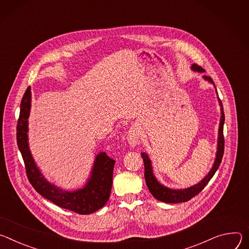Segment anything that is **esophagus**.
I'll return each instance as SVG.
<instances>
[{
  "mask_svg": "<svg viewBox=\"0 0 249 249\" xmlns=\"http://www.w3.org/2000/svg\"><path fill=\"white\" fill-rule=\"evenodd\" d=\"M140 130L136 126H131L127 132V137H126V141L128 142V144L131 147H135L140 144L141 141H140Z\"/></svg>",
  "mask_w": 249,
  "mask_h": 249,
  "instance_id": "1",
  "label": "esophagus"
}]
</instances>
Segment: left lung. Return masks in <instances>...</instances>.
I'll use <instances>...</instances> for the list:
<instances>
[{
	"label": "left lung",
	"mask_w": 249,
	"mask_h": 249,
	"mask_svg": "<svg viewBox=\"0 0 249 249\" xmlns=\"http://www.w3.org/2000/svg\"><path fill=\"white\" fill-rule=\"evenodd\" d=\"M191 69L193 71L200 72V73L205 72V70L202 67L198 66L197 64H192ZM203 79L208 81L209 83H211L212 85H213L216 95H217V91H216V88L214 86V83H213V79L209 76H203ZM217 101H218V105L220 107V120H219V125H218V135H217L215 158H214L213 164L210 172L198 184L185 188V189H172V188H168L166 186L162 185L160 182H158V180L156 179V177L153 174L152 163H151V160H150L148 154L145 152H142V159L144 162V177H145L146 185L148 187L149 192L151 193V195L158 201L168 203V204H177V203L187 202V201L191 200L193 197L198 195L199 193L206 187V185L209 183V181L213 178L214 173L216 172L220 162H222L223 155H224V149H225V140H224L225 114H224L223 104H222V102H220L218 95H217Z\"/></svg>",
	"instance_id": "8db88e82"
}]
</instances>
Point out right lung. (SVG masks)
Listing matches in <instances>:
<instances>
[{
  "instance_id": "1",
  "label": "right lung",
  "mask_w": 249,
  "mask_h": 249,
  "mask_svg": "<svg viewBox=\"0 0 249 249\" xmlns=\"http://www.w3.org/2000/svg\"><path fill=\"white\" fill-rule=\"evenodd\" d=\"M32 107L31 87L26 89L21 103L17 125V142L21 153L26 175L39 194L56 206L80 214H90L103 208L108 201L113 184L115 160L107 153L95 156L90 176L83 188L67 191L48 182L40 172L29 145V118Z\"/></svg>"
}]
</instances>
